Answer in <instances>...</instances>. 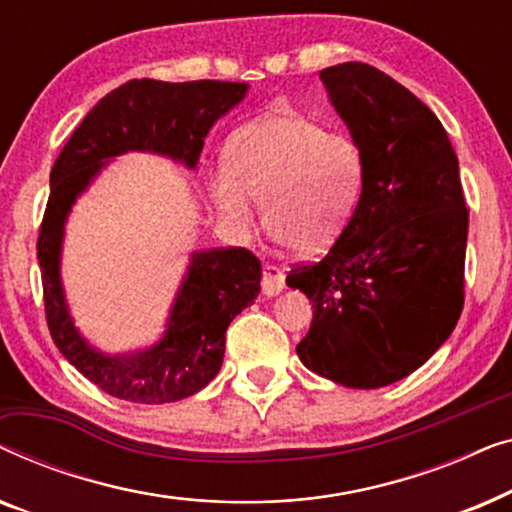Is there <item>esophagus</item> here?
Here are the masks:
<instances>
[{
    "label": "esophagus",
    "instance_id": "34e87169",
    "mask_svg": "<svg viewBox=\"0 0 512 512\" xmlns=\"http://www.w3.org/2000/svg\"><path fill=\"white\" fill-rule=\"evenodd\" d=\"M263 293L268 298L277 296L279 291L284 289V272L277 268V265H263V279H261Z\"/></svg>",
    "mask_w": 512,
    "mask_h": 512
}]
</instances>
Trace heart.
I'll use <instances>...</instances> for the list:
<instances>
[{"label":"heart","mask_w":512,"mask_h":512,"mask_svg":"<svg viewBox=\"0 0 512 512\" xmlns=\"http://www.w3.org/2000/svg\"><path fill=\"white\" fill-rule=\"evenodd\" d=\"M361 146L312 116L279 111L244 125L226 146V170L207 191L226 223L249 230L254 200L265 202L268 235L298 254H317L342 235L363 193Z\"/></svg>","instance_id":"heart-1"}]
</instances>
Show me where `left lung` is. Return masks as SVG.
<instances>
[{"mask_svg":"<svg viewBox=\"0 0 512 512\" xmlns=\"http://www.w3.org/2000/svg\"><path fill=\"white\" fill-rule=\"evenodd\" d=\"M319 79L366 174L331 251L286 277L314 310L296 352L342 387H387L424 366L459 321L468 237L459 160L436 114L380 69L342 62Z\"/></svg>","mask_w":512,"mask_h":512,"instance_id":"left-lung-1","label":"left lung"}]
</instances>
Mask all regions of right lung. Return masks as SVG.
Listing matches in <instances>:
<instances>
[{
    "mask_svg": "<svg viewBox=\"0 0 512 512\" xmlns=\"http://www.w3.org/2000/svg\"><path fill=\"white\" fill-rule=\"evenodd\" d=\"M247 90L249 83L230 81L132 79L88 111L55 160L37 242L48 331L62 356L109 396L158 405L205 389L221 370L230 321L261 293V263L237 247L193 251L160 338L135 352H102L76 328L62 286L72 207L123 153H156L195 170L207 132Z\"/></svg>",
    "mask_w": 512,
    "mask_h": 512,
    "instance_id": "obj_1",
    "label": "right lung"
}]
</instances>
